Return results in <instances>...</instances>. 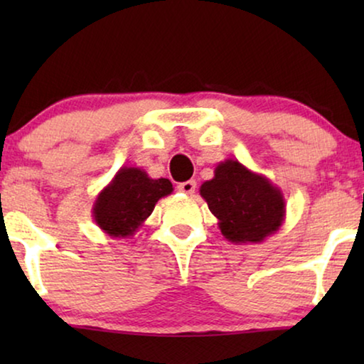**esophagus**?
<instances>
[{"label": "esophagus", "mask_w": 364, "mask_h": 364, "mask_svg": "<svg viewBox=\"0 0 364 364\" xmlns=\"http://www.w3.org/2000/svg\"><path fill=\"white\" fill-rule=\"evenodd\" d=\"M196 187H197L196 181H187V182H182V183H178V186H177L178 192H182V193H187V196H192V193L196 192Z\"/></svg>", "instance_id": "1"}]
</instances>
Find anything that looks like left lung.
Instances as JSON below:
<instances>
[{"mask_svg": "<svg viewBox=\"0 0 364 364\" xmlns=\"http://www.w3.org/2000/svg\"><path fill=\"white\" fill-rule=\"evenodd\" d=\"M200 196L218 218L222 235L235 245L262 243L285 220L280 188L233 159L218 164L213 178L200 186Z\"/></svg>", "mask_w": 364, "mask_h": 364, "instance_id": "1", "label": "left lung"}]
</instances>
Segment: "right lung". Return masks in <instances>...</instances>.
Here are the masks:
<instances>
[{
	"label": "right lung",
	"mask_w": 364,
	"mask_h": 364,
	"mask_svg": "<svg viewBox=\"0 0 364 364\" xmlns=\"http://www.w3.org/2000/svg\"><path fill=\"white\" fill-rule=\"evenodd\" d=\"M172 191L168 178H152L144 168L124 166L99 192L92 205V218L109 237L132 238L156 203Z\"/></svg>",
	"instance_id": "obj_1"
}]
</instances>
